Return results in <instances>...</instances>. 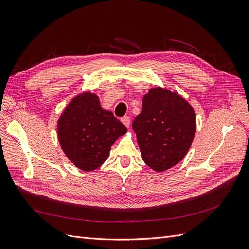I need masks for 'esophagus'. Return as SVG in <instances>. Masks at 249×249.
Returning <instances> with one entry per match:
<instances>
[{
    "label": "esophagus",
    "instance_id": "esophagus-1",
    "mask_svg": "<svg viewBox=\"0 0 249 249\" xmlns=\"http://www.w3.org/2000/svg\"><path fill=\"white\" fill-rule=\"evenodd\" d=\"M122 123L126 126V127H130V123H131V119L129 116H124L122 118Z\"/></svg>",
    "mask_w": 249,
    "mask_h": 249
}]
</instances>
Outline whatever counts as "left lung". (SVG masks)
<instances>
[{"instance_id":"obj_1","label":"left lung","mask_w":249,"mask_h":249,"mask_svg":"<svg viewBox=\"0 0 249 249\" xmlns=\"http://www.w3.org/2000/svg\"><path fill=\"white\" fill-rule=\"evenodd\" d=\"M132 126L143 161L156 171H164L189 150L195 134V113L182 96L157 87L143 96L142 111Z\"/></svg>"}]
</instances>
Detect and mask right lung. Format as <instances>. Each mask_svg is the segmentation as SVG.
Instances as JSON below:
<instances>
[{
	"label": "right lung",
	"mask_w": 249,
	"mask_h": 249,
	"mask_svg": "<svg viewBox=\"0 0 249 249\" xmlns=\"http://www.w3.org/2000/svg\"><path fill=\"white\" fill-rule=\"evenodd\" d=\"M126 127L110 111H105L95 94L73 97L58 120V138L66 157L84 171L100 167L111 146Z\"/></svg>",
	"instance_id": "add662e5"
}]
</instances>
